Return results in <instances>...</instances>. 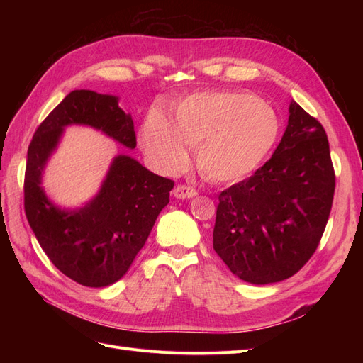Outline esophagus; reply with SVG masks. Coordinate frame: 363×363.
<instances>
[{
  "label": "esophagus",
  "mask_w": 363,
  "mask_h": 363,
  "mask_svg": "<svg viewBox=\"0 0 363 363\" xmlns=\"http://www.w3.org/2000/svg\"><path fill=\"white\" fill-rule=\"evenodd\" d=\"M172 195L175 199H180V200H186V199H192V196L196 195V191L191 186H184V184H179L177 188H174Z\"/></svg>",
  "instance_id": "obj_1"
}]
</instances>
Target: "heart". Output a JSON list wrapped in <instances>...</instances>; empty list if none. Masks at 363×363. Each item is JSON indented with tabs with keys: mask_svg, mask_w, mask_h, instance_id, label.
Wrapping results in <instances>:
<instances>
[{
	"mask_svg": "<svg viewBox=\"0 0 363 363\" xmlns=\"http://www.w3.org/2000/svg\"><path fill=\"white\" fill-rule=\"evenodd\" d=\"M280 133L274 108L245 92L213 91L186 96L175 119L151 112L140 127L139 142L148 160L162 172H175L196 148V164L207 179L232 183L245 179L265 160Z\"/></svg>",
	"mask_w": 363,
	"mask_h": 363,
	"instance_id": "b5f03b06",
	"label": "heart"
}]
</instances>
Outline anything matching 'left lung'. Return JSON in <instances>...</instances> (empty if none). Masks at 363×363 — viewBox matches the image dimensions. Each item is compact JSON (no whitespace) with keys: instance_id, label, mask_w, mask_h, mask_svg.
<instances>
[{"instance_id":"left-lung-1","label":"left lung","mask_w":363,"mask_h":363,"mask_svg":"<svg viewBox=\"0 0 363 363\" xmlns=\"http://www.w3.org/2000/svg\"><path fill=\"white\" fill-rule=\"evenodd\" d=\"M335 171L327 135L295 101L272 157L219 194L213 248L251 284L289 279L312 257L332 211Z\"/></svg>"}]
</instances>
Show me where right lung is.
Here are the masks:
<instances>
[{
  "label": "right lung",
  "instance_id": "obj_1",
  "mask_svg": "<svg viewBox=\"0 0 363 363\" xmlns=\"http://www.w3.org/2000/svg\"><path fill=\"white\" fill-rule=\"evenodd\" d=\"M84 125L133 150V119L119 98L94 91H72L39 125L27 152L24 206L28 224L52 265L74 281L104 288L128 271L169 203L174 182L152 174L128 155H118L100 189L80 207L52 203L42 175L63 131Z\"/></svg>",
  "mask_w": 363,
  "mask_h": 363
}]
</instances>
